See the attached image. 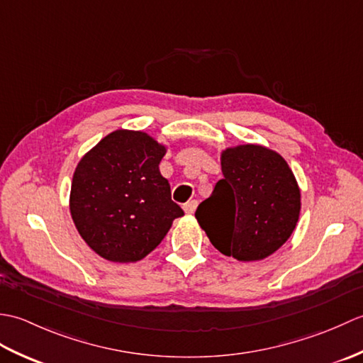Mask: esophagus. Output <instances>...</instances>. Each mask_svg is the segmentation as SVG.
I'll list each match as a JSON object with an SVG mask.
<instances>
[{
	"label": "esophagus",
	"instance_id": "esophagus-1",
	"mask_svg": "<svg viewBox=\"0 0 363 363\" xmlns=\"http://www.w3.org/2000/svg\"><path fill=\"white\" fill-rule=\"evenodd\" d=\"M196 206H198V201L196 199H191V201H189V203H186L184 204V212L186 213H194L195 211H196Z\"/></svg>",
	"mask_w": 363,
	"mask_h": 363
}]
</instances>
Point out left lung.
Masks as SVG:
<instances>
[{
  "mask_svg": "<svg viewBox=\"0 0 363 363\" xmlns=\"http://www.w3.org/2000/svg\"><path fill=\"white\" fill-rule=\"evenodd\" d=\"M223 179L195 217L211 243L242 262L272 256L289 240L301 211V191L287 162L260 145L221 152Z\"/></svg>",
  "mask_w": 363,
  "mask_h": 363,
  "instance_id": "obj_1",
  "label": "left lung"
}]
</instances>
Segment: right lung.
I'll return each instance as SVG.
<instances>
[{
	"label": "right lung",
	"instance_id": "obj_1",
	"mask_svg": "<svg viewBox=\"0 0 363 363\" xmlns=\"http://www.w3.org/2000/svg\"><path fill=\"white\" fill-rule=\"evenodd\" d=\"M165 146L140 130L106 135L74 169L70 212L91 250L111 262H137L164 240L184 211L159 172Z\"/></svg>",
	"mask_w": 363,
	"mask_h": 363
}]
</instances>
